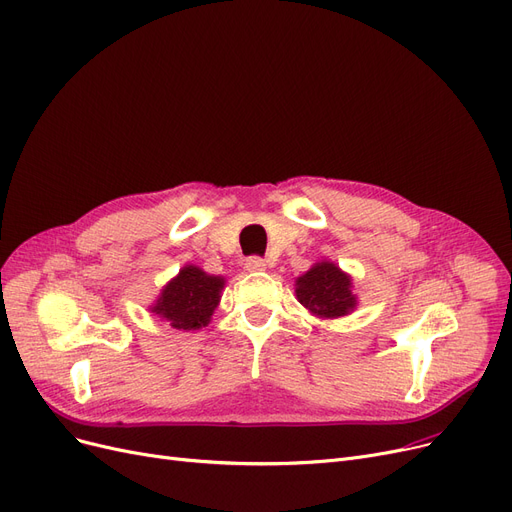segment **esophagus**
Listing matches in <instances>:
<instances>
[{
    "label": "esophagus",
    "mask_w": 512,
    "mask_h": 512,
    "mask_svg": "<svg viewBox=\"0 0 512 512\" xmlns=\"http://www.w3.org/2000/svg\"><path fill=\"white\" fill-rule=\"evenodd\" d=\"M247 270L249 272H261V270H265V259H261V257H249L247 259Z\"/></svg>",
    "instance_id": "esophagus-1"
}]
</instances>
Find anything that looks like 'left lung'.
<instances>
[{"instance_id":"1","label":"left lung","mask_w":512,"mask_h":512,"mask_svg":"<svg viewBox=\"0 0 512 512\" xmlns=\"http://www.w3.org/2000/svg\"><path fill=\"white\" fill-rule=\"evenodd\" d=\"M295 293L301 305L322 318H339L355 307L351 278L330 261L316 263L307 274H303L297 280Z\"/></svg>"}]
</instances>
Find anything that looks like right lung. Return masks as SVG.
<instances>
[{"label": "right lung", "instance_id": "right-lung-1", "mask_svg": "<svg viewBox=\"0 0 512 512\" xmlns=\"http://www.w3.org/2000/svg\"><path fill=\"white\" fill-rule=\"evenodd\" d=\"M221 288H224V278L209 276L194 265H188L163 288L152 311L169 320L171 328L196 330L209 324L219 303Z\"/></svg>", "mask_w": 512, "mask_h": 512}]
</instances>
